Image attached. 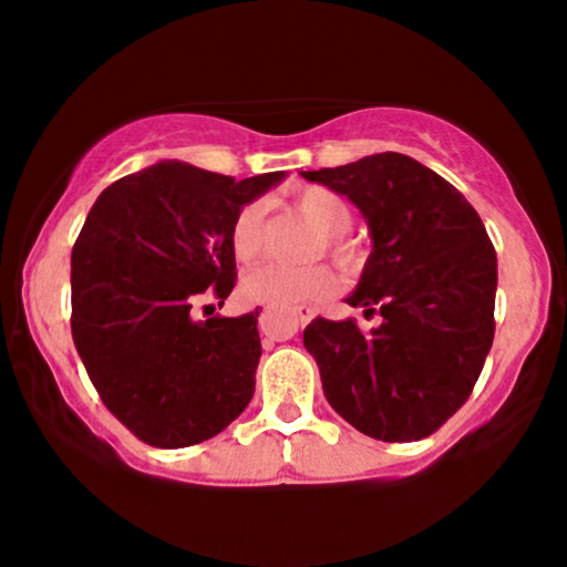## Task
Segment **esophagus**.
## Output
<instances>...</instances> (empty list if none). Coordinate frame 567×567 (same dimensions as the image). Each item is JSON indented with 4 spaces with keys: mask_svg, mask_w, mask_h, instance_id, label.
<instances>
[{
    "mask_svg": "<svg viewBox=\"0 0 567 567\" xmlns=\"http://www.w3.org/2000/svg\"><path fill=\"white\" fill-rule=\"evenodd\" d=\"M267 312H270V310L262 312L260 322H265V315ZM287 315H290V318L295 320V324H307V322L315 318V310H312V307H292V310H287Z\"/></svg>",
    "mask_w": 567,
    "mask_h": 567,
    "instance_id": "34e87169",
    "label": "esophagus"
}]
</instances>
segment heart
<instances>
[{
  "mask_svg": "<svg viewBox=\"0 0 567 567\" xmlns=\"http://www.w3.org/2000/svg\"><path fill=\"white\" fill-rule=\"evenodd\" d=\"M295 209L300 213L310 229L322 237V245L338 257L342 265L358 262V249L344 243L342 235L352 225V209L344 199L328 187H310L297 195ZM265 205L247 203L239 207V213L229 227V245L237 260H252L260 252V235H262ZM338 290V275L324 265L312 267H287L265 262L247 270L239 280V292L247 302L257 305H280L295 307L310 300H318L322 295Z\"/></svg>",
  "mask_w": 567,
  "mask_h": 567,
  "instance_id": "heart-1",
  "label": "heart"
}]
</instances>
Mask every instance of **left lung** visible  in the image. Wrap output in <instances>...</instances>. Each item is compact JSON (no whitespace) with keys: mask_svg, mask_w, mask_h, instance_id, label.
<instances>
[{"mask_svg":"<svg viewBox=\"0 0 567 567\" xmlns=\"http://www.w3.org/2000/svg\"><path fill=\"white\" fill-rule=\"evenodd\" d=\"M360 209L372 252L348 305L380 310L318 318L302 342L340 417L382 443L433 435L463 408L495 334L497 257L473 205L417 159L380 152L342 167L302 172Z\"/></svg>","mask_w":567,"mask_h":567,"instance_id":"left-lung-1","label":"left lung"}]
</instances>
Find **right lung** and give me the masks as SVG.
Masks as SVG:
<instances>
[{
	"label": "right lung",
	"mask_w": 567,
	"mask_h": 567,
	"mask_svg": "<svg viewBox=\"0 0 567 567\" xmlns=\"http://www.w3.org/2000/svg\"><path fill=\"white\" fill-rule=\"evenodd\" d=\"M282 172L233 177L165 159L92 205L72 249V338L107 410L142 443L215 437L255 395L257 315L195 320L235 287L229 227Z\"/></svg>",
	"instance_id": "add662e5"
}]
</instances>
